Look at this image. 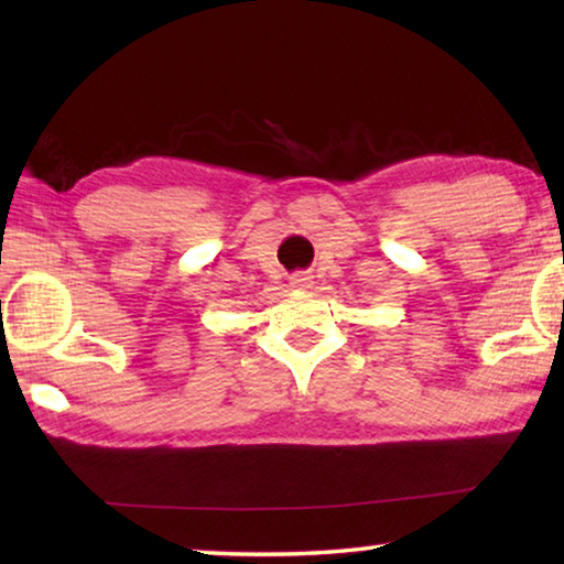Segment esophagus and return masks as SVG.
<instances>
[{"label": "esophagus", "mask_w": 564, "mask_h": 564, "mask_svg": "<svg viewBox=\"0 0 564 564\" xmlns=\"http://www.w3.org/2000/svg\"><path fill=\"white\" fill-rule=\"evenodd\" d=\"M311 275H305V273H295L293 279H291V289H295V291H305V289H311Z\"/></svg>", "instance_id": "esophagus-1"}]
</instances>
